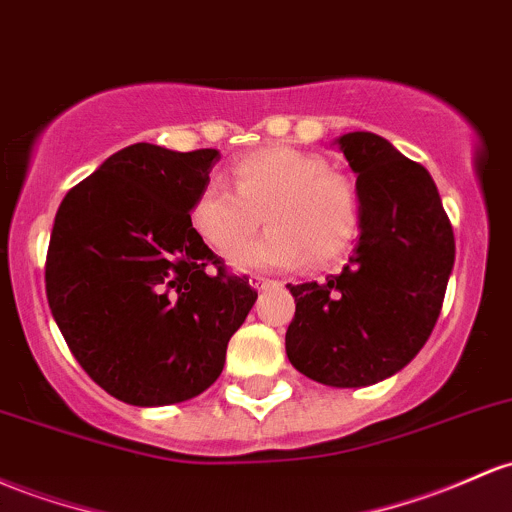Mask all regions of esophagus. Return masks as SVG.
Returning <instances> with one entry per match:
<instances>
[{"label":"esophagus","mask_w":512,"mask_h":512,"mask_svg":"<svg viewBox=\"0 0 512 512\" xmlns=\"http://www.w3.org/2000/svg\"><path fill=\"white\" fill-rule=\"evenodd\" d=\"M250 286L252 289L262 291V289H269V286H277V282H272V279H267V277H260V274H252Z\"/></svg>","instance_id":"1"}]
</instances>
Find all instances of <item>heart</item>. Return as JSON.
Wrapping results in <instances>:
<instances>
[{
  "label": "heart",
  "mask_w": 512,
  "mask_h": 512,
  "mask_svg": "<svg viewBox=\"0 0 512 512\" xmlns=\"http://www.w3.org/2000/svg\"><path fill=\"white\" fill-rule=\"evenodd\" d=\"M233 182L235 189L223 179H209L189 211L192 228L206 245L221 255L236 247L230 253L233 267L284 269L306 257L325 262L355 235V192L345 179L328 174L318 155L267 145L235 162ZM262 212L270 230L241 246Z\"/></svg>",
  "instance_id": "b5f03b06"
}]
</instances>
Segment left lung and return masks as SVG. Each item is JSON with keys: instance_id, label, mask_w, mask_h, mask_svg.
<instances>
[{"instance_id": "obj_1", "label": "left lung", "mask_w": 512, "mask_h": 512, "mask_svg": "<svg viewBox=\"0 0 512 512\" xmlns=\"http://www.w3.org/2000/svg\"><path fill=\"white\" fill-rule=\"evenodd\" d=\"M335 148L355 172L359 238L325 282L286 284L296 313L286 357L318 384L372 386L401 372L430 338L454 267V233L430 172L369 131Z\"/></svg>"}]
</instances>
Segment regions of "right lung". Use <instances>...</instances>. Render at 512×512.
Segmentation results:
<instances>
[{
	"label": "right lung",
	"mask_w": 512,
	"mask_h": 512,
	"mask_svg": "<svg viewBox=\"0 0 512 512\" xmlns=\"http://www.w3.org/2000/svg\"><path fill=\"white\" fill-rule=\"evenodd\" d=\"M218 160L213 148L128 145L55 213L48 306L84 372L131 406H170L209 389L257 301L189 221Z\"/></svg>",
	"instance_id": "obj_1"
}]
</instances>
